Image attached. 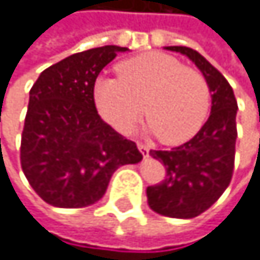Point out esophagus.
I'll list each match as a JSON object with an SVG mask.
<instances>
[{
    "instance_id": "obj_1",
    "label": "esophagus",
    "mask_w": 260,
    "mask_h": 260,
    "mask_svg": "<svg viewBox=\"0 0 260 260\" xmlns=\"http://www.w3.org/2000/svg\"><path fill=\"white\" fill-rule=\"evenodd\" d=\"M137 149H139L141 150V153H142V155L144 157H147L149 155V145H145V144H137Z\"/></svg>"
}]
</instances>
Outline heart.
Returning a JSON list of instances; mask_svg holds the SVG:
<instances>
[{
    "mask_svg": "<svg viewBox=\"0 0 260 260\" xmlns=\"http://www.w3.org/2000/svg\"><path fill=\"white\" fill-rule=\"evenodd\" d=\"M118 77H99L93 103L100 116L127 134L142 116L165 144H181L204 126L210 113V87L198 69L165 53H145L118 64Z\"/></svg>",
    "mask_w": 260,
    "mask_h": 260,
    "instance_id": "obj_1",
    "label": "heart"
}]
</instances>
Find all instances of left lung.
Segmentation results:
<instances>
[{"label": "left lung", "mask_w": 260, "mask_h": 260, "mask_svg": "<svg viewBox=\"0 0 260 260\" xmlns=\"http://www.w3.org/2000/svg\"><path fill=\"white\" fill-rule=\"evenodd\" d=\"M167 50L186 54L201 69L212 92V110L191 141L170 150H150L165 165L167 178L147 187V202L160 215L194 218L215 204L232 181L238 103L232 85L201 53L187 47Z\"/></svg>", "instance_id": "1"}]
</instances>
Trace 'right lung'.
Masks as SVG:
<instances>
[{"label": "right lung", "instance_id": "obj_1", "mask_svg": "<svg viewBox=\"0 0 260 260\" xmlns=\"http://www.w3.org/2000/svg\"><path fill=\"white\" fill-rule=\"evenodd\" d=\"M126 50L107 45L71 54L45 69L32 85L20 165L34 191L50 206H92L119 167L142 160L136 142L105 123L93 103L100 71Z\"/></svg>", "mask_w": 260, "mask_h": 260}]
</instances>
